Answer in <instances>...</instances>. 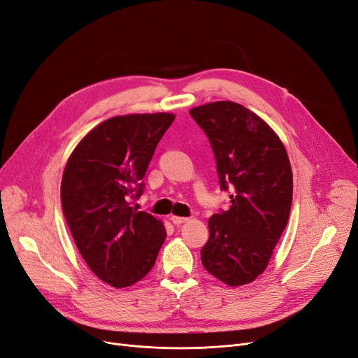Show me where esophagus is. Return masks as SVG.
<instances>
[{"mask_svg": "<svg viewBox=\"0 0 358 358\" xmlns=\"http://www.w3.org/2000/svg\"><path fill=\"white\" fill-rule=\"evenodd\" d=\"M171 221H173V224L174 225H181V224H184V222H187L189 221V217H184V216H177V215H173L169 217Z\"/></svg>", "mask_w": 358, "mask_h": 358, "instance_id": "1", "label": "esophagus"}]
</instances>
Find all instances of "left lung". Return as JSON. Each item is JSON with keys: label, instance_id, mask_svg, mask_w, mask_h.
<instances>
[{"label": "left lung", "instance_id": "1", "mask_svg": "<svg viewBox=\"0 0 358 358\" xmlns=\"http://www.w3.org/2000/svg\"><path fill=\"white\" fill-rule=\"evenodd\" d=\"M190 115L212 145L221 189L232 190L229 209L209 217L201 263L229 287L250 284L268 268L288 222V153L269 124L240 103L209 102Z\"/></svg>", "mask_w": 358, "mask_h": 358}]
</instances>
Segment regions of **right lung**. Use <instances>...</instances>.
I'll use <instances>...</instances> for the list:
<instances>
[{
  "label": "right lung",
  "mask_w": 358,
  "mask_h": 358,
  "mask_svg": "<svg viewBox=\"0 0 358 358\" xmlns=\"http://www.w3.org/2000/svg\"><path fill=\"white\" fill-rule=\"evenodd\" d=\"M174 114L117 115L92 129L71 152L61 203L73 240L90 271L114 288L143 279L166 231L161 220L131 206Z\"/></svg>",
  "instance_id": "1"
}]
</instances>
